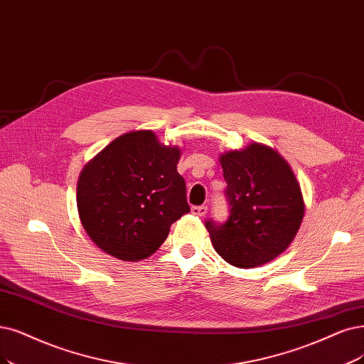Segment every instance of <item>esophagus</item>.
<instances>
[{"label":"esophagus","instance_id":"34e87169","mask_svg":"<svg viewBox=\"0 0 364 364\" xmlns=\"http://www.w3.org/2000/svg\"><path fill=\"white\" fill-rule=\"evenodd\" d=\"M207 205H195L192 207V214H195V216H199V218H204L207 214Z\"/></svg>","mask_w":364,"mask_h":364}]
</instances>
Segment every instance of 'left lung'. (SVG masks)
I'll use <instances>...</instances> for the list:
<instances>
[{
	"label": "left lung",
	"mask_w": 364,
	"mask_h": 364,
	"mask_svg": "<svg viewBox=\"0 0 364 364\" xmlns=\"http://www.w3.org/2000/svg\"><path fill=\"white\" fill-rule=\"evenodd\" d=\"M230 216L205 222L211 243L234 267L253 268L274 259L297 234L304 203L287 160L273 148L250 144L220 156Z\"/></svg>",
	"instance_id": "obj_1"
}]
</instances>
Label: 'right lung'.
<instances>
[{"mask_svg":"<svg viewBox=\"0 0 364 364\" xmlns=\"http://www.w3.org/2000/svg\"><path fill=\"white\" fill-rule=\"evenodd\" d=\"M180 150L160 145L150 130L130 132L80 172L77 211L90 238L123 261L154 253L169 226L191 207L177 171Z\"/></svg>","mask_w":364,"mask_h":364,"instance_id":"obj_1","label":"right lung"}]
</instances>
